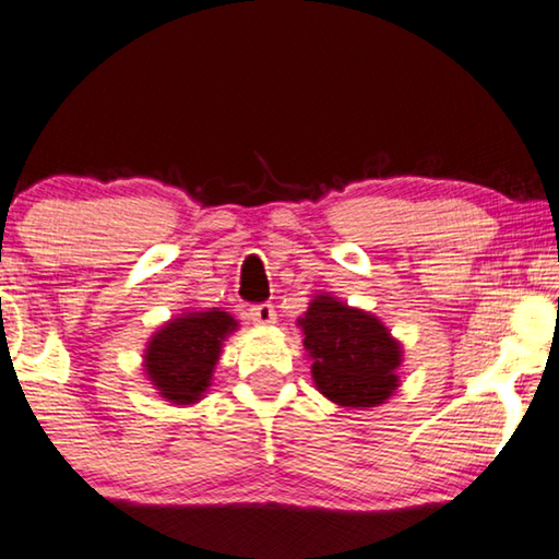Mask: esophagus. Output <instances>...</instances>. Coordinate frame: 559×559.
Listing matches in <instances>:
<instances>
[{"instance_id": "esophagus-1", "label": "esophagus", "mask_w": 559, "mask_h": 559, "mask_svg": "<svg viewBox=\"0 0 559 559\" xmlns=\"http://www.w3.org/2000/svg\"><path fill=\"white\" fill-rule=\"evenodd\" d=\"M249 318L257 325H271V323H276V310H273L271 302H261V306H253L249 310Z\"/></svg>"}]
</instances>
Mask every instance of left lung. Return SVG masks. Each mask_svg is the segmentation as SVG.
I'll return each instance as SVG.
<instances>
[{"label":"left lung","mask_w":559,"mask_h":559,"mask_svg":"<svg viewBox=\"0 0 559 559\" xmlns=\"http://www.w3.org/2000/svg\"><path fill=\"white\" fill-rule=\"evenodd\" d=\"M316 390L337 406H380L400 386L404 347L380 318L316 293L298 318Z\"/></svg>","instance_id":"8db88e82"}]
</instances>
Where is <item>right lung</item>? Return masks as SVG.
Segmentation results:
<instances>
[{
    "instance_id": "1",
    "label": "right lung",
    "mask_w": 559,
    "mask_h": 559,
    "mask_svg": "<svg viewBox=\"0 0 559 559\" xmlns=\"http://www.w3.org/2000/svg\"><path fill=\"white\" fill-rule=\"evenodd\" d=\"M239 330L219 308L187 310L153 333L143 355L150 384L169 404L189 406L204 400L222 357L224 340Z\"/></svg>"
}]
</instances>
